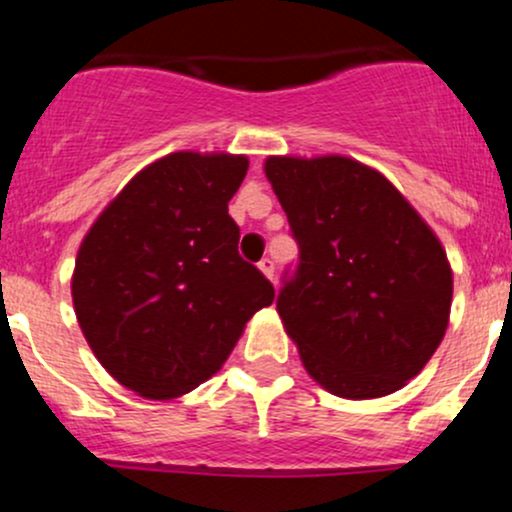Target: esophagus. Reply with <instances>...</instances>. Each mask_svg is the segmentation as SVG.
Listing matches in <instances>:
<instances>
[{
	"label": "esophagus",
	"instance_id": "34e87169",
	"mask_svg": "<svg viewBox=\"0 0 512 512\" xmlns=\"http://www.w3.org/2000/svg\"><path fill=\"white\" fill-rule=\"evenodd\" d=\"M260 272L267 276V279H274V260L272 257H264L260 262Z\"/></svg>",
	"mask_w": 512,
	"mask_h": 512
}]
</instances>
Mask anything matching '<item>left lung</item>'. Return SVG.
<instances>
[{
	"label": "left lung",
	"mask_w": 512,
	"mask_h": 512,
	"mask_svg": "<svg viewBox=\"0 0 512 512\" xmlns=\"http://www.w3.org/2000/svg\"><path fill=\"white\" fill-rule=\"evenodd\" d=\"M298 243L276 310L332 395L407 385L443 342L452 272L443 245L378 170L346 156L264 163Z\"/></svg>",
	"instance_id": "left-lung-1"
}]
</instances>
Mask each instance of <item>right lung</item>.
<instances>
[{
    "label": "right lung",
    "instance_id": "add662e5",
    "mask_svg": "<svg viewBox=\"0 0 512 512\" xmlns=\"http://www.w3.org/2000/svg\"><path fill=\"white\" fill-rule=\"evenodd\" d=\"M245 173V156L170 154L134 175L81 243L76 317L103 368L137 395L195 390L274 301L228 216Z\"/></svg>",
    "mask_w": 512,
    "mask_h": 512
}]
</instances>
